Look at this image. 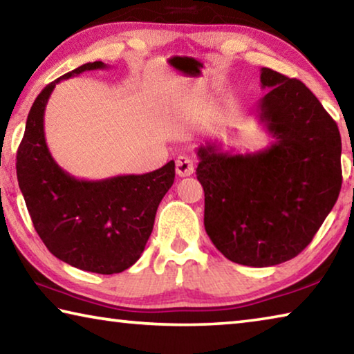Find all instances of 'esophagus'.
Segmentation results:
<instances>
[{"label": "esophagus", "instance_id": "obj_1", "mask_svg": "<svg viewBox=\"0 0 354 354\" xmlns=\"http://www.w3.org/2000/svg\"><path fill=\"white\" fill-rule=\"evenodd\" d=\"M195 171V164L189 156H179L176 159V173L179 176H190Z\"/></svg>", "mask_w": 354, "mask_h": 354}]
</instances>
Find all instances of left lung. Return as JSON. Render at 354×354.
Listing matches in <instances>:
<instances>
[{
    "label": "left lung",
    "instance_id": "obj_1",
    "mask_svg": "<svg viewBox=\"0 0 354 354\" xmlns=\"http://www.w3.org/2000/svg\"><path fill=\"white\" fill-rule=\"evenodd\" d=\"M268 88L256 113L273 137L256 153L196 149L205 189V227L226 259L272 267L308 247L337 201L342 185L339 128L301 81L261 70Z\"/></svg>",
    "mask_w": 354,
    "mask_h": 354
}]
</instances>
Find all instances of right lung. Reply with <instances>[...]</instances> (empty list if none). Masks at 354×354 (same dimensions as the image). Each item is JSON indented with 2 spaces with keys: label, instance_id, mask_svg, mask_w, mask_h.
Wrapping results in <instances>:
<instances>
[{
  "label": "right lung",
  "instance_id": "right-lung-1",
  "mask_svg": "<svg viewBox=\"0 0 354 354\" xmlns=\"http://www.w3.org/2000/svg\"><path fill=\"white\" fill-rule=\"evenodd\" d=\"M104 62H88L57 77L35 98L17 151V178L32 225L57 259L80 270L112 274L137 262L151 236L156 211L175 181V160L145 175L87 181L56 164L48 149L44 115L56 84Z\"/></svg>",
  "mask_w": 354,
  "mask_h": 354
}]
</instances>
